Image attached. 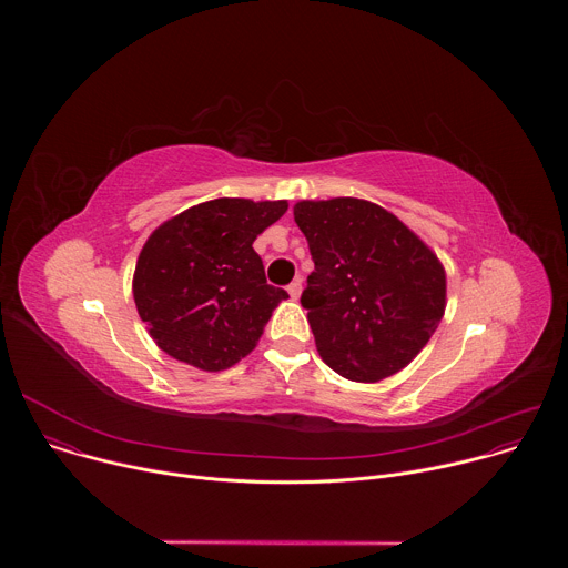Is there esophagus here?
<instances>
[{"instance_id":"1","label":"esophagus","mask_w":568,"mask_h":568,"mask_svg":"<svg viewBox=\"0 0 568 568\" xmlns=\"http://www.w3.org/2000/svg\"><path fill=\"white\" fill-rule=\"evenodd\" d=\"M301 290H303V285H301V281L296 278V281H292L290 285H287V292H290V296L292 298H298L301 296Z\"/></svg>"}]
</instances>
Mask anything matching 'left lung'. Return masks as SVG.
I'll list each match as a JSON object with an SVG mask.
<instances>
[{
    "label": "left lung",
    "mask_w": 568,
    "mask_h": 568,
    "mask_svg": "<svg viewBox=\"0 0 568 568\" xmlns=\"http://www.w3.org/2000/svg\"><path fill=\"white\" fill-rule=\"evenodd\" d=\"M314 261L301 305L321 359L353 382H379L407 366L445 314V270L386 209L357 200L294 206Z\"/></svg>",
    "instance_id": "1"
}]
</instances>
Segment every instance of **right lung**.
<instances>
[{"label": "right lung", "instance_id": "obj_1", "mask_svg": "<svg viewBox=\"0 0 568 568\" xmlns=\"http://www.w3.org/2000/svg\"><path fill=\"white\" fill-rule=\"evenodd\" d=\"M287 202L220 197L152 231L132 294L154 344L202 371H224L256 348L287 292L267 285L254 240Z\"/></svg>", "mask_w": 568, "mask_h": 568}]
</instances>
